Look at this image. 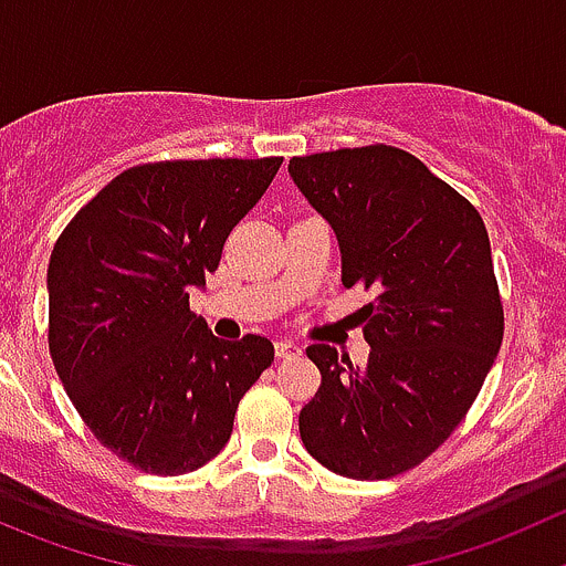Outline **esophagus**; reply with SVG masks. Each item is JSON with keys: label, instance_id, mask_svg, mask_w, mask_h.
<instances>
[{"label": "esophagus", "instance_id": "1", "mask_svg": "<svg viewBox=\"0 0 566 566\" xmlns=\"http://www.w3.org/2000/svg\"><path fill=\"white\" fill-rule=\"evenodd\" d=\"M274 353H277V358H297V355H303V347L294 342H286V338H280L274 344Z\"/></svg>", "mask_w": 566, "mask_h": 566}]
</instances>
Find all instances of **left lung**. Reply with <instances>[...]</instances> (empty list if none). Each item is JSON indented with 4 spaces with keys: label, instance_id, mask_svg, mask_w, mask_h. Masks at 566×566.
<instances>
[{
    "label": "left lung",
    "instance_id": "1",
    "mask_svg": "<svg viewBox=\"0 0 566 566\" xmlns=\"http://www.w3.org/2000/svg\"><path fill=\"white\" fill-rule=\"evenodd\" d=\"M289 175L336 233L344 286L375 292L360 308L367 367L331 344L308 347L322 386L300 436L336 475H400L453 433L497 358L489 233L455 188L386 144L292 158Z\"/></svg>",
    "mask_w": 566,
    "mask_h": 566
}]
</instances>
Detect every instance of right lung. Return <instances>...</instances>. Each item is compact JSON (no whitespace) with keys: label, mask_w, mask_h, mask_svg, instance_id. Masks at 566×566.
<instances>
[{"label":"right lung","mask_w":566,"mask_h":566,"mask_svg":"<svg viewBox=\"0 0 566 566\" xmlns=\"http://www.w3.org/2000/svg\"><path fill=\"white\" fill-rule=\"evenodd\" d=\"M283 158L164 160L113 177L57 239L50 353L91 433L153 475L222 453L269 338L224 342L188 308Z\"/></svg>","instance_id":"add662e5"}]
</instances>
